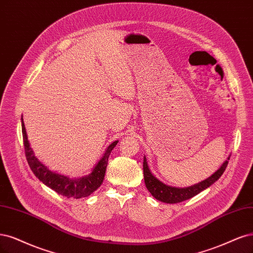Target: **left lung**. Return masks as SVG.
<instances>
[{"label":"left lung","instance_id":"obj_1","mask_svg":"<svg viewBox=\"0 0 253 253\" xmlns=\"http://www.w3.org/2000/svg\"><path fill=\"white\" fill-rule=\"evenodd\" d=\"M229 158L230 157H228L227 160H226L222 164V167L217 169L213 173V175L208 177L204 181H201L200 183H198V184H195V185L189 186V187L178 188V187L169 186L157 179L151 172V170L149 169V165H147L146 159L144 157L143 158V175H144L145 186H146L147 190H149L152 194V196L155 199L158 200V201L169 203V204L180 203L182 201H185V200H188L190 198L195 197L199 193H201L202 190L212 185L216 180H219V178L223 175V172L225 171L226 168H227Z\"/></svg>","mask_w":253,"mask_h":253}]
</instances>
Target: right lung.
I'll return each instance as SVG.
<instances>
[{"label":"right lung","mask_w":253,"mask_h":253,"mask_svg":"<svg viewBox=\"0 0 253 253\" xmlns=\"http://www.w3.org/2000/svg\"><path fill=\"white\" fill-rule=\"evenodd\" d=\"M22 133H23V140H24V146H25V154L26 158H27L28 164L33 171L34 175L39 178L40 181H42L43 184L50 187L56 191L57 194L65 196L67 198H73V199H81L90 196L93 191L96 190L103 181L104 173H106L107 165L109 156L114 149L117 141H114L111 143L108 149L104 152L102 158L98 161V163L95 165L92 172L90 175L83 177V178H76V179H70L67 176L59 175L57 172L51 171L47 167H45L36 156H34L33 150L31 149L30 143L28 141L27 133H26V128L24 121L22 118Z\"/></svg>","instance_id":"add662e5"}]
</instances>
